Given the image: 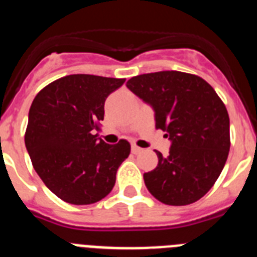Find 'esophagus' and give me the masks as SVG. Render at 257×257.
Wrapping results in <instances>:
<instances>
[{
	"label": "esophagus",
	"instance_id": "esophagus-1",
	"mask_svg": "<svg viewBox=\"0 0 257 257\" xmlns=\"http://www.w3.org/2000/svg\"><path fill=\"white\" fill-rule=\"evenodd\" d=\"M142 148H140V147H138V146H135V144H134L133 147H131V152L134 153V155H138V153H140L142 152Z\"/></svg>",
	"mask_w": 257,
	"mask_h": 257
}]
</instances>
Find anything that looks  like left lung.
Masks as SVG:
<instances>
[{
    "instance_id": "1",
    "label": "left lung",
    "mask_w": 257,
    "mask_h": 257,
    "mask_svg": "<svg viewBox=\"0 0 257 257\" xmlns=\"http://www.w3.org/2000/svg\"><path fill=\"white\" fill-rule=\"evenodd\" d=\"M127 88L155 110L156 128L172 142L168 157L159 151L155 170L144 173L148 191L168 205H187L209 191L230 150L226 106L200 76L159 71L131 78Z\"/></svg>"
}]
</instances>
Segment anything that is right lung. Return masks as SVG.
Masks as SVG:
<instances>
[{
  "label": "right lung",
  "instance_id": "obj_1",
  "mask_svg": "<svg viewBox=\"0 0 257 257\" xmlns=\"http://www.w3.org/2000/svg\"><path fill=\"white\" fill-rule=\"evenodd\" d=\"M123 83L74 74L48 84L32 101L26 148L41 181L66 203L87 205L104 199L130 155L127 140L106 144L95 134L104 119L105 100Z\"/></svg>",
  "mask_w": 257,
  "mask_h": 257
}]
</instances>
